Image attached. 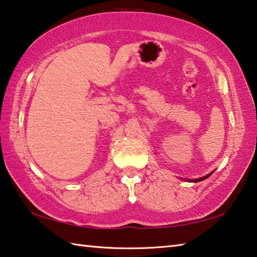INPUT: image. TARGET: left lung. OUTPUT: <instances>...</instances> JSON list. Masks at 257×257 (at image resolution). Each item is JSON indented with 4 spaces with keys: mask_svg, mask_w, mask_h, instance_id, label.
Wrapping results in <instances>:
<instances>
[{
    "mask_svg": "<svg viewBox=\"0 0 257 257\" xmlns=\"http://www.w3.org/2000/svg\"><path fill=\"white\" fill-rule=\"evenodd\" d=\"M213 173V172H212ZM212 173H210L209 175H206V176H204V177H201V178H196V179H193V181H191V182H193V183H197V182H201V181H204V179H206L208 178L211 174Z\"/></svg>",
    "mask_w": 257,
    "mask_h": 257,
    "instance_id": "1",
    "label": "left lung"
}]
</instances>
